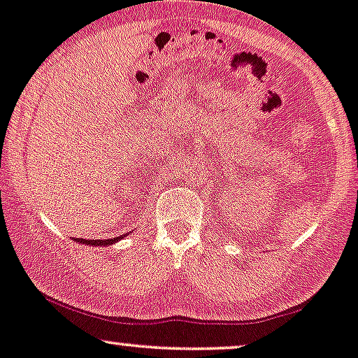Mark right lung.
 <instances>
[{
  "label": "right lung",
  "instance_id": "add662e5",
  "mask_svg": "<svg viewBox=\"0 0 358 358\" xmlns=\"http://www.w3.org/2000/svg\"><path fill=\"white\" fill-rule=\"evenodd\" d=\"M124 237H126V234L124 236H119V237H114V239H71V241H76V242H80V244H83V245H92V247H96V245H99V247H108V245H113V244H117V241H121V239H124Z\"/></svg>",
  "mask_w": 358,
  "mask_h": 358
}]
</instances>
